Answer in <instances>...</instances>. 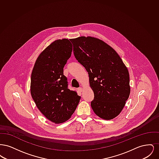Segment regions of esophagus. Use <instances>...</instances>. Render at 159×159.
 I'll list each match as a JSON object with an SVG mask.
<instances>
[{
    "instance_id": "34e87169",
    "label": "esophagus",
    "mask_w": 159,
    "mask_h": 159,
    "mask_svg": "<svg viewBox=\"0 0 159 159\" xmlns=\"http://www.w3.org/2000/svg\"><path fill=\"white\" fill-rule=\"evenodd\" d=\"M82 88H81V87H80V88H79L78 89H77V91H79V92H82Z\"/></svg>"
}]
</instances>
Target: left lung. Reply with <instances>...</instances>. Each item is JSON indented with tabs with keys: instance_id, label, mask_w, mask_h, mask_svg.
<instances>
[{
	"instance_id": "left-lung-1",
	"label": "left lung",
	"mask_w": 159,
	"mask_h": 159,
	"mask_svg": "<svg viewBox=\"0 0 159 159\" xmlns=\"http://www.w3.org/2000/svg\"><path fill=\"white\" fill-rule=\"evenodd\" d=\"M77 61L86 70L94 98L91 107L99 117L113 119L120 113L130 88L128 68L113 49L92 37L70 40Z\"/></svg>"
}]
</instances>
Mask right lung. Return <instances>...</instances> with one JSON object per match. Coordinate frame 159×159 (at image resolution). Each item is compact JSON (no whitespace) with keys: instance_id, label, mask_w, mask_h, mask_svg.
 Here are the masks:
<instances>
[{"instance_id":"obj_1","label":"right lung","mask_w":159,"mask_h":159,"mask_svg":"<svg viewBox=\"0 0 159 159\" xmlns=\"http://www.w3.org/2000/svg\"><path fill=\"white\" fill-rule=\"evenodd\" d=\"M72 48L67 39L53 42L38 57L31 76L32 98L40 112L55 123L70 119L81 98L68 89L63 73Z\"/></svg>"}]
</instances>
